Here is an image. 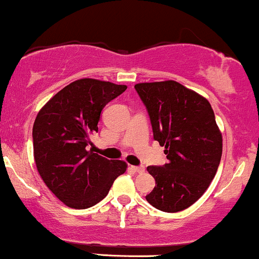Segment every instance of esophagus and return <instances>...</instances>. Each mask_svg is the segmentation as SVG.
<instances>
[{"label": "esophagus", "mask_w": 259, "mask_h": 259, "mask_svg": "<svg viewBox=\"0 0 259 259\" xmlns=\"http://www.w3.org/2000/svg\"><path fill=\"white\" fill-rule=\"evenodd\" d=\"M130 168L132 171H135V172H138V174L144 172V166H130Z\"/></svg>", "instance_id": "esophagus-1"}]
</instances>
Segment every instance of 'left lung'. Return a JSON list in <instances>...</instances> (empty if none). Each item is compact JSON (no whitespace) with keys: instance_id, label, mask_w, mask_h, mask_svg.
Listing matches in <instances>:
<instances>
[{"instance_id":"8db88e82","label":"left lung","mask_w":259,"mask_h":259,"mask_svg":"<svg viewBox=\"0 0 259 259\" xmlns=\"http://www.w3.org/2000/svg\"><path fill=\"white\" fill-rule=\"evenodd\" d=\"M147 107L154 139L165 147L167 164L148 166L155 187L145 199L156 209L176 213L197 202L213 181L223 138L210 104L175 80L135 85Z\"/></svg>"}]
</instances>
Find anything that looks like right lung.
Wrapping results in <instances>:
<instances>
[{
    "instance_id": "1",
    "label": "right lung",
    "mask_w": 259,
    "mask_h": 259,
    "mask_svg": "<svg viewBox=\"0 0 259 259\" xmlns=\"http://www.w3.org/2000/svg\"><path fill=\"white\" fill-rule=\"evenodd\" d=\"M126 89L83 78L61 89L37 114L33 126L36 168L49 190L67 207L95 205L126 171L124 161L87 150L89 136L98 132L103 109Z\"/></svg>"
}]
</instances>
